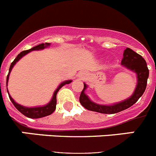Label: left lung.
Returning a JSON list of instances; mask_svg holds the SVG:
<instances>
[{
	"mask_svg": "<svg viewBox=\"0 0 156 156\" xmlns=\"http://www.w3.org/2000/svg\"><path fill=\"white\" fill-rule=\"evenodd\" d=\"M121 64L127 69L135 73L137 75V86L133 94L129 98L116 104H112L111 105H99L93 102L85 94L84 91L87 88V85L83 83L84 87L80 96V102L85 108L90 111L97 112L104 114L117 113L129 108L130 106L137 102V100L142 96L146 89L147 80L149 75V70L145 60L143 58L142 56L133 51L130 48H127L123 52V58L122 59Z\"/></svg>",
	"mask_w": 156,
	"mask_h": 156,
	"instance_id": "obj_1",
	"label": "left lung"
}]
</instances>
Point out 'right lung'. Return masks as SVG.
Here are the masks:
<instances>
[{
  "instance_id": "right-lung-1",
  "label": "right lung",
  "mask_w": 156,
  "mask_h": 156,
  "mask_svg": "<svg viewBox=\"0 0 156 156\" xmlns=\"http://www.w3.org/2000/svg\"><path fill=\"white\" fill-rule=\"evenodd\" d=\"M51 45L50 43H45V44H41L39 45H37V46L32 48L31 49H29V50L27 51H23L20 52V54H19L17 55V57L15 58L13 62H12L10 66V68H9V72H8V74L7 76V81H6V85L8 86V79H9V75H10V73L12 71V68L14 67V66L16 65V63L19 61V59L22 58L24 55H26L27 54L30 53L32 51H37V50H43L44 48H48ZM72 82V80H66L64 82H62L61 84L59 85L58 87L55 90V91L54 92L53 97H52L51 100L49 103H48L47 105L44 106H40V107H34V108H28V107H25V106L21 105L18 104L16 103L14 99L11 97V95L9 94L8 90V88H7V91H8V96H9V98H10L11 101L12 102V104L15 105L16 108L19 110L22 114H23L24 115H26L27 117H29V118H32V119H38V118H41V117H44L47 116V115H51V113H53L55 110L56 108V104H57V99H56V95H57L58 90L62 87L64 85L69 84Z\"/></svg>"
}]
</instances>
